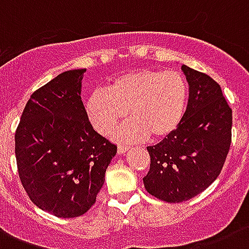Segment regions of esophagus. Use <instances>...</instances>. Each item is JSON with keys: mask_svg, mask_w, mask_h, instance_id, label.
Segmentation results:
<instances>
[{"mask_svg": "<svg viewBox=\"0 0 249 249\" xmlns=\"http://www.w3.org/2000/svg\"><path fill=\"white\" fill-rule=\"evenodd\" d=\"M129 146H125V144H119V147H117V152L119 154H124V152L128 151Z\"/></svg>", "mask_w": 249, "mask_h": 249, "instance_id": "1", "label": "esophagus"}]
</instances>
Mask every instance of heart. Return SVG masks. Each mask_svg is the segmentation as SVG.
Here are the masks:
<instances>
[{
  "instance_id": "b5f03b06",
  "label": "heart",
  "mask_w": 249,
  "mask_h": 249,
  "mask_svg": "<svg viewBox=\"0 0 249 249\" xmlns=\"http://www.w3.org/2000/svg\"><path fill=\"white\" fill-rule=\"evenodd\" d=\"M189 86L177 71L138 70L117 76L108 89H98L86 99L90 123L103 136L112 134L125 117H132L117 132L123 141L150 134L163 140L173 134L185 116Z\"/></svg>"
}]
</instances>
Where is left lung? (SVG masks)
<instances>
[{"label":"left lung","instance_id":"left-lung-1","mask_svg":"<svg viewBox=\"0 0 249 249\" xmlns=\"http://www.w3.org/2000/svg\"><path fill=\"white\" fill-rule=\"evenodd\" d=\"M189 99L181 125L148 146L150 169L144 187L160 200L181 203L196 196L222 170L231 143L232 111L221 86L203 72L182 66Z\"/></svg>","mask_w":249,"mask_h":249}]
</instances>
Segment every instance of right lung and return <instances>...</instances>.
Segmentation results:
<instances>
[{
    "mask_svg": "<svg viewBox=\"0 0 249 249\" xmlns=\"http://www.w3.org/2000/svg\"><path fill=\"white\" fill-rule=\"evenodd\" d=\"M86 70L60 73L33 91L15 132L18 173L29 199L56 217L97 200L117 146L93 129L81 101Z\"/></svg>",
    "mask_w": 249,
    "mask_h": 249,
    "instance_id": "1",
    "label": "right lung"
}]
</instances>
